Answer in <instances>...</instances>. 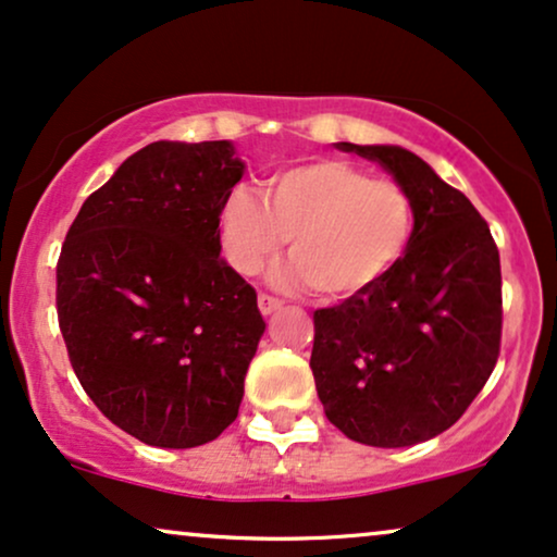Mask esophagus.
<instances>
[{
    "mask_svg": "<svg viewBox=\"0 0 557 557\" xmlns=\"http://www.w3.org/2000/svg\"><path fill=\"white\" fill-rule=\"evenodd\" d=\"M281 307H284V301L276 299V297H268V294H260V297H258V310L263 312V314L278 312Z\"/></svg>",
    "mask_w": 557,
    "mask_h": 557,
    "instance_id": "34e87169",
    "label": "esophagus"
}]
</instances>
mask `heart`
Returning a JSON list of instances; mask_svg holds the SVG:
<instances>
[{
	"label": "heart",
	"mask_w": 557,
	"mask_h": 557,
	"mask_svg": "<svg viewBox=\"0 0 557 557\" xmlns=\"http://www.w3.org/2000/svg\"><path fill=\"white\" fill-rule=\"evenodd\" d=\"M416 206L395 181H376L343 160H318L268 181L263 196L239 188L224 198L219 237L230 265L256 276L292 237V260L273 271L278 286H305L327 299L369 292L408 252Z\"/></svg>",
	"instance_id": "1"
}]
</instances>
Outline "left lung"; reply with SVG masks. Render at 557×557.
<instances>
[{
  "mask_svg": "<svg viewBox=\"0 0 557 557\" xmlns=\"http://www.w3.org/2000/svg\"><path fill=\"white\" fill-rule=\"evenodd\" d=\"M413 198L400 263L369 292L314 312L312 374L327 421L359 444L397 449L459 421L496 367L500 260L470 198L395 144L338 141Z\"/></svg>",
  "mask_w": 557,
  "mask_h": 557,
  "instance_id": "8db88e82",
  "label": "left lung"
}]
</instances>
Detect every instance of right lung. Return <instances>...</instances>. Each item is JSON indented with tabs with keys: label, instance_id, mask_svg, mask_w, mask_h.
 <instances>
[{
	"label": "right lung",
	"instance_id": "1",
	"mask_svg": "<svg viewBox=\"0 0 557 557\" xmlns=\"http://www.w3.org/2000/svg\"><path fill=\"white\" fill-rule=\"evenodd\" d=\"M245 175L232 141H154L82 203L57 268L74 374L149 446L214 442L237 418L265 322L219 258V211Z\"/></svg>",
	"mask_w": 557,
	"mask_h": 557
}]
</instances>
